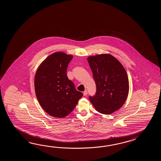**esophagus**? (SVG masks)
Segmentation results:
<instances>
[{
	"label": "esophagus",
	"mask_w": 161,
	"mask_h": 161,
	"mask_svg": "<svg viewBox=\"0 0 161 161\" xmlns=\"http://www.w3.org/2000/svg\"><path fill=\"white\" fill-rule=\"evenodd\" d=\"M83 95H84V96H86V95L87 94V91L86 90H85V91L83 92Z\"/></svg>",
	"instance_id": "1"
}]
</instances>
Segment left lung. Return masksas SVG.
I'll use <instances>...</instances> for the list:
<instances>
[{"label": "left lung", "mask_w": 161, "mask_h": 161, "mask_svg": "<svg viewBox=\"0 0 161 161\" xmlns=\"http://www.w3.org/2000/svg\"><path fill=\"white\" fill-rule=\"evenodd\" d=\"M88 63L96 85V93L89 100L97 111L111 114L126 100L129 85L126 71L115 57L109 54L89 57Z\"/></svg>", "instance_id": "left-lung-1"}]
</instances>
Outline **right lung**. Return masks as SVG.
<instances>
[{
	"label": "right lung",
	"mask_w": 161,
	"mask_h": 161,
	"mask_svg": "<svg viewBox=\"0 0 161 161\" xmlns=\"http://www.w3.org/2000/svg\"><path fill=\"white\" fill-rule=\"evenodd\" d=\"M72 58L64 53H54L42 63L36 72L34 85L37 100L51 116H67L83 96L67 75Z\"/></svg>",
	"instance_id": "add662e5"
}]
</instances>
